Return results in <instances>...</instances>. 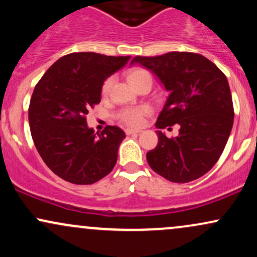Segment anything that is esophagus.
Masks as SVG:
<instances>
[{
  "label": "esophagus",
  "mask_w": 257,
  "mask_h": 257,
  "mask_svg": "<svg viewBox=\"0 0 257 257\" xmlns=\"http://www.w3.org/2000/svg\"><path fill=\"white\" fill-rule=\"evenodd\" d=\"M139 133H141L140 129H133V128H126V129H125V134H126V135L139 134Z\"/></svg>",
  "instance_id": "esophagus-1"
}]
</instances>
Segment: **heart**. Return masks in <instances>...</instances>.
<instances>
[{
  "mask_svg": "<svg viewBox=\"0 0 257 257\" xmlns=\"http://www.w3.org/2000/svg\"><path fill=\"white\" fill-rule=\"evenodd\" d=\"M149 75V72L145 71L143 69H134L129 72L128 78L131 83H134L135 81H138L139 78L143 77V76ZM112 84V78H107L102 84V93L106 94L108 90H110ZM149 112V108L145 107V106H141V107H134V108H126V110L122 111L120 113V119L123 122H125L126 124L131 125H139L143 123L144 116Z\"/></svg>",
  "mask_w": 257,
  "mask_h": 257,
  "instance_id": "1",
  "label": "heart"
}]
</instances>
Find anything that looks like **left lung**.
Segmentation results:
<instances>
[{
	"label": "left lung",
	"instance_id": "left-lung-1",
	"mask_svg": "<svg viewBox=\"0 0 257 257\" xmlns=\"http://www.w3.org/2000/svg\"><path fill=\"white\" fill-rule=\"evenodd\" d=\"M169 91L156 126L180 125L169 139L157 131L158 145L147 152L150 167L173 182H190L219 161L231 134L233 102L228 81L219 67L197 53L170 52L158 57H135Z\"/></svg>",
	"mask_w": 257,
	"mask_h": 257
}]
</instances>
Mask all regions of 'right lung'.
<instances>
[{"label": "right lung", "mask_w": 257, "mask_h": 257, "mask_svg": "<svg viewBox=\"0 0 257 257\" xmlns=\"http://www.w3.org/2000/svg\"><path fill=\"white\" fill-rule=\"evenodd\" d=\"M129 60L71 53L55 61L35 87L29 107L32 139L47 167L65 181L94 184L116 166L124 132L108 125L94 133L85 116L101 100L104 82Z\"/></svg>", "instance_id": "obj_1"}]
</instances>
